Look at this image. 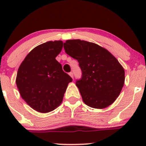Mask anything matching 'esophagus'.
I'll return each mask as SVG.
<instances>
[{"mask_svg": "<svg viewBox=\"0 0 146 146\" xmlns=\"http://www.w3.org/2000/svg\"><path fill=\"white\" fill-rule=\"evenodd\" d=\"M69 76H70V77H71L73 79V73H72V72H70V73H69Z\"/></svg>", "mask_w": 146, "mask_h": 146, "instance_id": "esophagus-1", "label": "esophagus"}]
</instances>
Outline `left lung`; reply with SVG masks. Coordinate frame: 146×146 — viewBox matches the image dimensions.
Here are the masks:
<instances>
[{
  "label": "left lung",
  "mask_w": 146,
  "mask_h": 146,
  "mask_svg": "<svg viewBox=\"0 0 146 146\" xmlns=\"http://www.w3.org/2000/svg\"><path fill=\"white\" fill-rule=\"evenodd\" d=\"M65 51L78 60L82 78L76 82L82 101L95 109H104L117 100L125 81V71L106 48L80 39L64 43Z\"/></svg>",
  "instance_id": "8db88e82"
}]
</instances>
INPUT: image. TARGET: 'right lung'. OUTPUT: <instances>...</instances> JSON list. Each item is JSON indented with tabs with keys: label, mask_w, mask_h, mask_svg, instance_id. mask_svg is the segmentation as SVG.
Segmentation results:
<instances>
[{
	"label": "right lung",
	"mask_w": 146,
	"mask_h": 146,
	"mask_svg": "<svg viewBox=\"0 0 146 146\" xmlns=\"http://www.w3.org/2000/svg\"><path fill=\"white\" fill-rule=\"evenodd\" d=\"M64 42L48 41L34 48L17 70L16 85L22 98L35 111L48 113L62 102L72 78L56 60Z\"/></svg>",
	"instance_id": "1"
}]
</instances>
